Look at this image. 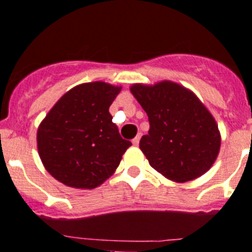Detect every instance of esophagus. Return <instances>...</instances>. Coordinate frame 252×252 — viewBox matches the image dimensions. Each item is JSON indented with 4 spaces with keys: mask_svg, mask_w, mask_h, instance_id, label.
Segmentation results:
<instances>
[{
    "mask_svg": "<svg viewBox=\"0 0 252 252\" xmlns=\"http://www.w3.org/2000/svg\"><path fill=\"white\" fill-rule=\"evenodd\" d=\"M140 137H142V133H139V134H138V135H137V137L134 138V139H133V144H134V145H138V144H139Z\"/></svg>",
    "mask_w": 252,
    "mask_h": 252,
    "instance_id": "34e87169",
    "label": "esophagus"
}]
</instances>
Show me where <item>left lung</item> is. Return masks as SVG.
Returning <instances> with one entry per match:
<instances>
[{"instance_id":"left-lung-1","label":"left lung","mask_w":252,"mask_h":252,"mask_svg":"<svg viewBox=\"0 0 252 252\" xmlns=\"http://www.w3.org/2000/svg\"><path fill=\"white\" fill-rule=\"evenodd\" d=\"M130 91L149 121L139 148L150 166L180 183L206 173L219 154L220 133L196 95L168 81L150 87L134 84Z\"/></svg>"}]
</instances>
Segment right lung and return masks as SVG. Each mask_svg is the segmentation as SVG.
<instances>
[{
	"label": "right lung",
	"instance_id": "1",
	"mask_svg": "<svg viewBox=\"0 0 252 252\" xmlns=\"http://www.w3.org/2000/svg\"><path fill=\"white\" fill-rule=\"evenodd\" d=\"M119 87L93 82L74 87L49 110L37 131L38 153L55 179L79 189L107 180L131 145L113 123L109 107Z\"/></svg>",
	"mask_w": 252,
	"mask_h": 252
}]
</instances>
